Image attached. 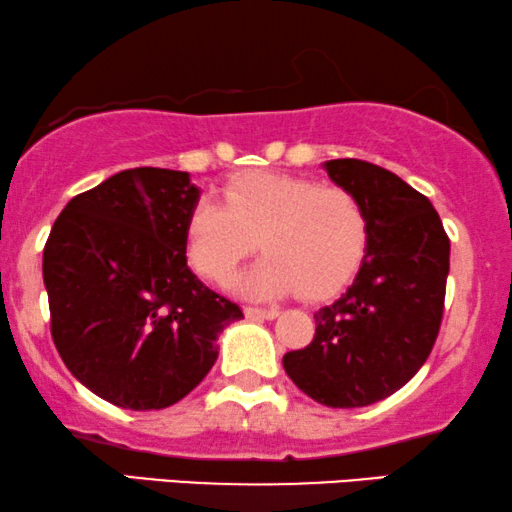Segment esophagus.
Listing matches in <instances>:
<instances>
[{
    "instance_id": "obj_1",
    "label": "esophagus",
    "mask_w": 512,
    "mask_h": 512,
    "mask_svg": "<svg viewBox=\"0 0 512 512\" xmlns=\"http://www.w3.org/2000/svg\"><path fill=\"white\" fill-rule=\"evenodd\" d=\"M245 317L250 319H276L279 317V310L269 307V310H262V307H245Z\"/></svg>"
}]
</instances>
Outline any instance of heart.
I'll use <instances>...</instances> for the list:
<instances>
[{"label": "heart", "mask_w": 512, "mask_h": 512, "mask_svg": "<svg viewBox=\"0 0 512 512\" xmlns=\"http://www.w3.org/2000/svg\"><path fill=\"white\" fill-rule=\"evenodd\" d=\"M260 240L264 260L240 281L248 295L269 298L298 288L324 298L357 272L369 224L360 197L303 176L243 171L224 186V202H197L186 226L190 267L229 283Z\"/></svg>", "instance_id": "b5f03b06"}]
</instances>
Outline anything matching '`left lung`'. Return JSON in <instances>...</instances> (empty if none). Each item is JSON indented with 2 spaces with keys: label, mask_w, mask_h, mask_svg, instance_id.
<instances>
[{
  "label": "left lung",
  "mask_w": 512,
  "mask_h": 512,
  "mask_svg": "<svg viewBox=\"0 0 512 512\" xmlns=\"http://www.w3.org/2000/svg\"><path fill=\"white\" fill-rule=\"evenodd\" d=\"M367 212L353 286L315 312V338L283 355L300 391L326 408H365L403 389L432 353L443 317L451 240L432 202L362 159L324 164Z\"/></svg>",
  "instance_id": "left-lung-1"
}]
</instances>
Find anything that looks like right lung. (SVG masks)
Instances as JSON below:
<instances>
[{"mask_svg":"<svg viewBox=\"0 0 512 512\" xmlns=\"http://www.w3.org/2000/svg\"><path fill=\"white\" fill-rule=\"evenodd\" d=\"M200 190L186 171L140 166L61 209L42 255L49 326L80 384L126 410L186 398L217 362V336L243 310L186 262Z\"/></svg>","mask_w":512,"mask_h":512,"instance_id":"right-lung-1","label":"right lung"}]
</instances>
